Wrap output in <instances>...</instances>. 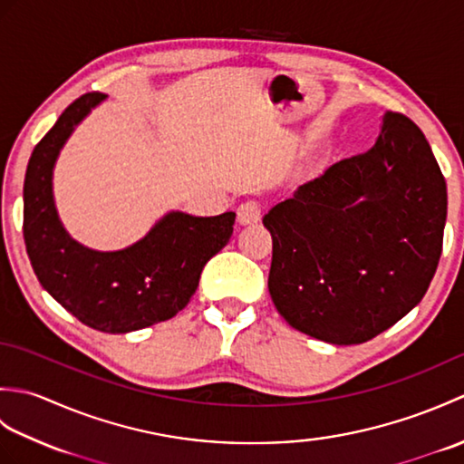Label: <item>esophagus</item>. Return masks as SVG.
Returning a JSON list of instances; mask_svg holds the SVG:
<instances>
[{"instance_id": "1", "label": "esophagus", "mask_w": 464, "mask_h": 464, "mask_svg": "<svg viewBox=\"0 0 464 464\" xmlns=\"http://www.w3.org/2000/svg\"><path fill=\"white\" fill-rule=\"evenodd\" d=\"M261 211H263V203L259 199H247L239 205L237 219L241 225L257 223L261 219Z\"/></svg>"}]
</instances>
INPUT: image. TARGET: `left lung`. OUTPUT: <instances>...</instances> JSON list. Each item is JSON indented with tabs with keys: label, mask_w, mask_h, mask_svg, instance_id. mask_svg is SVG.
<instances>
[{
	"label": "left lung",
	"mask_w": 464,
	"mask_h": 464,
	"mask_svg": "<svg viewBox=\"0 0 464 464\" xmlns=\"http://www.w3.org/2000/svg\"><path fill=\"white\" fill-rule=\"evenodd\" d=\"M445 221L447 183L425 133L387 113L371 151L333 163L263 217L275 307L314 339L371 341L425 297Z\"/></svg>",
	"instance_id": "obj_1"
}]
</instances>
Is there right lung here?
Segmentation results:
<instances>
[{"label":"right lung","mask_w":464,"mask_h":464,"mask_svg":"<svg viewBox=\"0 0 464 464\" xmlns=\"http://www.w3.org/2000/svg\"><path fill=\"white\" fill-rule=\"evenodd\" d=\"M103 93H85L65 107L35 145L24 183V239L39 283L83 324L130 333L175 317L197 291L205 263L233 233L235 213H169L131 247L100 253L75 243L57 219L52 169L63 141Z\"/></svg>","instance_id":"add662e5"}]
</instances>
